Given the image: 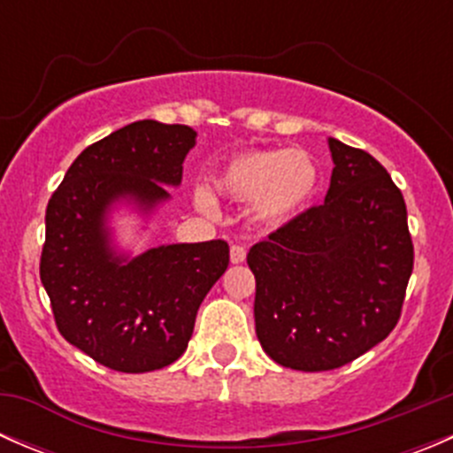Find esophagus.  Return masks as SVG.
Listing matches in <instances>:
<instances>
[{
    "mask_svg": "<svg viewBox=\"0 0 453 453\" xmlns=\"http://www.w3.org/2000/svg\"><path fill=\"white\" fill-rule=\"evenodd\" d=\"M245 256H248V250H245L243 245L234 243V245H232V248H230V260H232V263H234V265L243 263Z\"/></svg>",
    "mask_w": 453,
    "mask_h": 453,
    "instance_id": "34e87169",
    "label": "esophagus"
}]
</instances>
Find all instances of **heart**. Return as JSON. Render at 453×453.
<instances>
[{
    "mask_svg": "<svg viewBox=\"0 0 453 453\" xmlns=\"http://www.w3.org/2000/svg\"><path fill=\"white\" fill-rule=\"evenodd\" d=\"M319 171L304 149H250L227 159L212 177L219 195L234 201H252L263 221H282L303 210L318 188ZM201 210H212L205 190L195 193Z\"/></svg>",
    "mask_w": 453,
    "mask_h": 453,
    "instance_id": "b5f03b06",
    "label": "heart"
}]
</instances>
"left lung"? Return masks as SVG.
<instances>
[{
	"instance_id": "left-lung-1",
	"label": "left lung",
	"mask_w": 453,
	"mask_h": 453,
	"mask_svg": "<svg viewBox=\"0 0 453 453\" xmlns=\"http://www.w3.org/2000/svg\"><path fill=\"white\" fill-rule=\"evenodd\" d=\"M331 186L248 254L256 335L285 368H340L390 335L403 309L414 245L401 190L362 149L328 138Z\"/></svg>"
}]
</instances>
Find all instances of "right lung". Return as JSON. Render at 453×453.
<instances>
[{
    "instance_id": "add662e5",
    "label": "right lung",
    "mask_w": 453,
    "mask_h": 453,
    "mask_svg": "<svg viewBox=\"0 0 453 453\" xmlns=\"http://www.w3.org/2000/svg\"><path fill=\"white\" fill-rule=\"evenodd\" d=\"M186 125L138 120L87 146L45 210L41 282L58 333L118 372L159 370L184 355L205 294L230 263L226 241L162 245L125 260L104 214L120 197L153 208L177 186L195 146Z\"/></svg>"
}]
</instances>
